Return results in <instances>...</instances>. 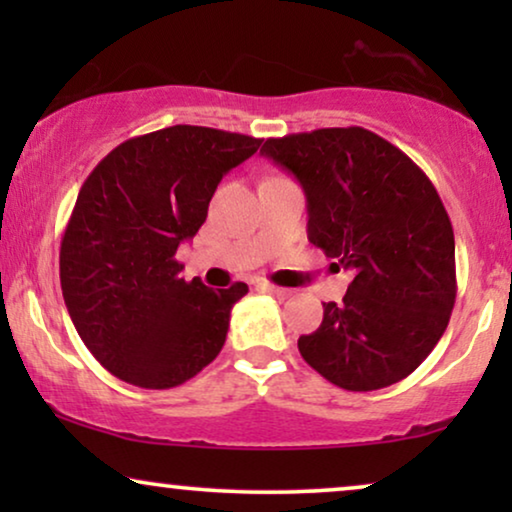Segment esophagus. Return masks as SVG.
Masks as SVG:
<instances>
[{"instance_id": "1", "label": "esophagus", "mask_w": 512, "mask_h": 512, "mask_svg": "<svg viewBox=\"0 0 512 512\" xmlns=\"http://www.w3.org/2000/svg\"><path fill=\"white\" fill-rule=\"evenodd\" d=\"M261 289L263 291H268V293H272V296H279V298H286V296H291V291L289 289H282V286H275V284H261Z\"/></svg>"}]
</instances>
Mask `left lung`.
<instances>
[{
    "instance_id": "left-lung-1",
    "label": "left lung",
    "mask_w": 512,
    "mask_h": 512,
    "mask_svg": "<svg viewBox=\"0 0 512 512\" xmlns=\"http://www.w3.org/2000/svg\"><path fill=\"white\" fill-rule=\"evenodd\" d=\"M261 153L307 198V237L352 272L342 303H324L303 359L347 391L408 377L443 338L457 298L454 233L431 179L366 128L272 137Z\"/></svg>"
}]
</instances>
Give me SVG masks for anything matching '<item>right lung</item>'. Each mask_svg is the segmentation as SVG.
Instances as JSON below:
<instances>
[{
  "mask_svg": "<svg viewBox=\"0 0 512 512\" xmlns=\"http://www.w3.org/2000/svg\"><path fill=\"white\" fill-rule=\"evenodd\" d=\"M258 146L240 132L172 125L118 144L83 181L60 244L62 298L118 380L179 387L219 356L249 286L186 282L177 249L205 223L223 174Z\"/></svg>",
  "mask_w": 512,
  "mask_h": 512,
  "instance_id": "obj_1",
  "label": "right lung"
}]
</instances>
